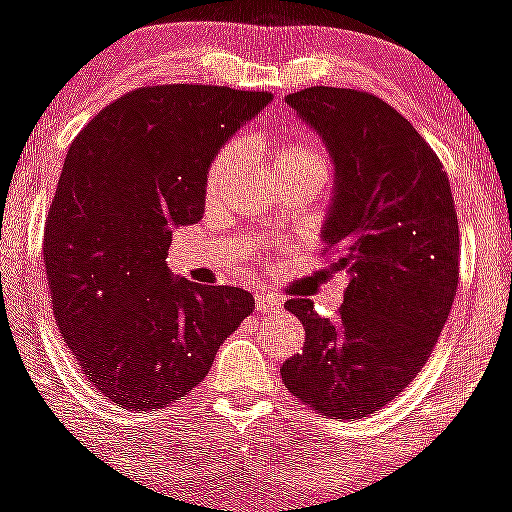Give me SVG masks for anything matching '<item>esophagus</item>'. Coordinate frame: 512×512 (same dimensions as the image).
Listing matches in <instances>:
<instances>
[{"label":"esophagus","instance_id":"34e87169","mask_svg":"<svg viewBox=\"0 0 512 512\" xmlns=\"http://www.w3.org/2000/svg\"><path fill=\"white\" fill-rule=\"evenodd\" d=\"M255 304H257V311H260V314H272V311L282 309V301H279L277 297H272V294H267V292H257L255 294Z\"/></svg>","mask_w":512,"mask_h":512}]
</instances>
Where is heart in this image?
Instances as JSON below:
<instances>
[{
    "mask_svg": "<svg viewBox=\"0 0 512 512\" xmlns=\"http://www.w3.org/2000/svg\"><path fill=\"white\" fill-rule=\"evenodd\" d=\"M242 147L238 142L228 144L215 154L206 171V201L215 203L233 181L240 166ZM270 164L274 174H309L319 181V186L328 179V157L314 139H284L272 149Z\"/></svg>",
    "mask_w": 512,
    "mask_h": 512,
    "instance_id": "1",
    "label": "heart"
}]
</instances>
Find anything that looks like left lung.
I'll return each mask as SVG.
<instances>
[{
	"label": "left lung",
	"instance_id": "1",
	"mask_svg": "<svg viewBox=\"0 0 512 512\" xmlns=\"http://www.w3.org/2000/svg\"><path fill=\"white\" fill-rule=\"evenodd\" d=\"M326 144L333 193L321 238L346 272L341 316L289 299L304 324L284 360L287 390L331 419H360L422 370L459 287V220L446 171L405 117L370 93L299 90L284 98Z\"/></svg>",
	"mask_w": 512,
	"mask_h": 512
}]
</instances>
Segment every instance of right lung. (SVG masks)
<instances>
[{
    "label": "right lung",
    "mask_w": 512,
    "mask_h": 512,
    "mask_svg": "<svg viewBox=\"0 0 512 512\" xmlns=\"http://www.w3.org/2000/svg\"><path fill=\"white\" fill-rule=\"evenodd\" d=\"M272 100L218 85L137 88L73 139L43 230L66 346L105 397L137 412L188 395L255 309L250 292L166 267L171 233L203 218L218 149Z\"/></svg>",
    "instance_id": "obj_1"
}]
</instances>
